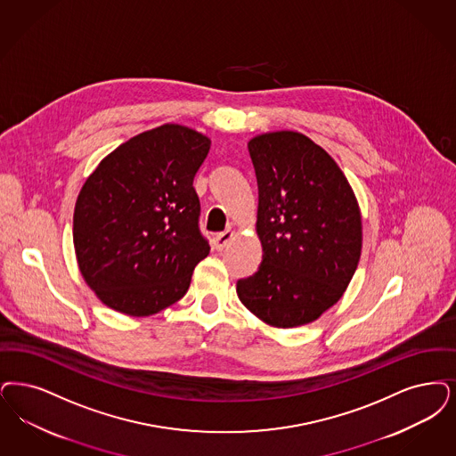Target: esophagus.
<instances>
[{
  "instance_id": "1",
  "label": "esophagus",
  "mask_w": 456,
  "mask_h": 456,
  "mask_svg": "<svg viewBox=\"0 0 456 456\" xmlns=\"http://www.w3.org/2000/svg\"><path fill=\"white\" fill-rule=\"evenodd\" d=\"M234 236H236V232H234L232 229H227V231L217 234V237H216V249L222 251V249L227 246V242L234 239Z\"/></svg>"
}]
</instances>
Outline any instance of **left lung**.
<instances>
[{"instance_id": "left-lung-1", "label": "left lung", "mask_w": 456, "mask_h": 456, "mask_svg": "<svg viewBox=\"0 0 456 456\" xmlns=\"http://www.w3.org/2000/svg\"><path fill=\"white\" fill-rule=\"evenodd\" d=\"M248 149L259 190L263 263L237 281V297L272 328L305 326L343 297L358 268L360 205L341 167L307 135L266 132Z\"/></svg>"}]
</instances>
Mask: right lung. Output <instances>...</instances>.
Wrapping results in <instances>:
<instances>
[{
    "mask_svg": "<svg viewBox=\"0 0 456 456\" xmlns=\"http://www.w3.org/2000/svg\"><path fill=\"white\" fill-rule=\"evenodd\" d=\"M208 149L200 132L164 124L111 151L86 178L74 205V253L110 309L147 317L188 290L210 253L193 188Z\"/></svg>",
    "mask_w": 456,
    "mask_h": 456,
    "instance_id": "1",
    "label": "right lung"
}]
</instances>
